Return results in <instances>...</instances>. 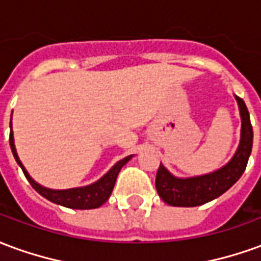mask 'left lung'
Here are the masks:
<instances>
[{
    "label": "left lung",
    "mask_w": 261,
    "mask_h": 261,
    "mask_svg": "<svg viewBox=\"0 0 261 261\" xmlns=\"http://www.w3.org/2000/svg\"><path fill=\"white\" fill-rule=\"evenodd\" d=\"M241 114V141L236 152L222 168L205 173V175L179 177L170 173L161 164L156 173L155 186L159 197L166 204L173 207H197L208 201H213L239 180L246 169L247 161L252 152L253 128L250 124V116L245 102L236 96Z\"/></svg>",
    "instance_id": "left-lung-1"
}]
</instances>
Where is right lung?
I'll use <instances>...</instances> for the list:
<instances>
[{"instance_id": "add662e5", "label": "right lung", "mask_w": 261, "mask_h": 261, "mask_svg": "<svg viewBox=\"0 0 261 261\" xmlns=\"http://www.w3.org/2000/svg\"><path fill=\"white\" fill-rule=\"evenodd\" d=\"M9 127H11L9 145H11V149H12V153H14V158L16 161V164L20 166V169L23 170L26 179L29 180L32 187L40 196L47 198L48 201L63 205V207L72 208V210H92V208L100 207L102 204L108 201V198L110 197L112 192H113L114 183H116V179H117L120 169L133 158V155H128L125 158L120 159L117 164L112 166V169L109 170L106 175H103L99 180H96L95 183H91L88 186L72 187V189H64V190H54V189H48V187L39 185L29 175V172L25 169L23 164L20 162L18 152H16V148H15L14 133H12V114H11V124H9Z\"/></svg>"}]
</instances>
